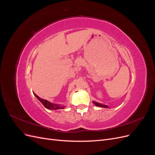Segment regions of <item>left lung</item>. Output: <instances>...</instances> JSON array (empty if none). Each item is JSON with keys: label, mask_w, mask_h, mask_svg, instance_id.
Returning <instances> with one entry per match:
<instances>
[{"label": "left lung", "mask_w": 155, "mask_h": 155, "mask_svg": "<svg viewBox=\"0 0 155 155\" xmlns=\"http://www.w3.org/2000/svg\"><path fill=\"white\" fill-rule=\"evenodd\" d=\"M94 104L95 105L97 106V107H104V108H108V106L107 105H102L101 104H99V103H97V102H95V101H93Z\"/></svg>", "instance_id": "obj_1"}]
</instances>
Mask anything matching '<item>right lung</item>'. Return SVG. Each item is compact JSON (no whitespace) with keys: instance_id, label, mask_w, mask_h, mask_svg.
Returning a JSON list of instances; mask_svg holds the SVG:
<instances>
[{"instance_id":"1","label":"right lung","mask_w":155,"mask_h":155,"mask_svg":"<svg viewBox=\"0 0 155 155\" xmlns=\"http://www.w3.org/2000/svg\"><path fill=\"white\" fill-rule=\"evenodd\" d=\"M34 95L35 96V97L37 98V99H38V100L41 102V104L45 106V107L46 108V109L56 110V109H63V108L64 107L60 106L59 105L51 104V103L48 101L47 100H46L41 99V98H40L38 96H37V95L35 94H34Z\"/></svg>"}]
</instances>
